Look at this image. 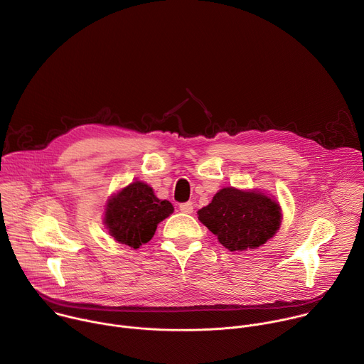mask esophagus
I'll list each match as a JSON object with an SVG mask.
<instances>
[{"instance_id":"obj_1","label":"esophagus","mask_w":364,"mask_h":364,"mask_svg":"<svg viewBox=\"0 0 364 364\" xmlns=\"http://www.w3.org/2000/svg\"><path fill=\"white\" fill-rule=\"evenodd\" d=\"M180 210L186 215H191L193 213V203L191 201H186L180 204Z\"/></svg>"}]
</instances>
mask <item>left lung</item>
I'll list each match as a JSON object with an SVG mask.
<instances>
[{
	"label": "left lung",
	"instance_id": "1",
	"mask_svg": "<svg viewBox=\"0 0 364 364\" xmlns=\"http://www.w3.org/2000/svg\"><path fill=\"white\" fill-rule=\"evenodd\" d=\"M198 220L230 252L246 250L264 245L277 233L281 209L264 193L226 187L198 210Z\"/></svg>",
	"mask_w": 364,
	"mask_h": 364
}]
</instances>
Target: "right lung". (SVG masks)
<instances>
[{
    "instance_id": "1",
    "label": "right lung",
    "mask_w": 364,
    "mask_h": 364,
    "mask_svg": "<svg viewBox=\"0 0 364 364\" xmlns=\"http://www.w3.org/2000/svg\"><path fill=\"white\" fill-rule=\"evenodd\" d=\"M173 212L170 201L157 198L149 186L135 181L108 201L105 225L115 240L136 249L151 240L157 225Z\"/></svg>"
}]
</instances>
